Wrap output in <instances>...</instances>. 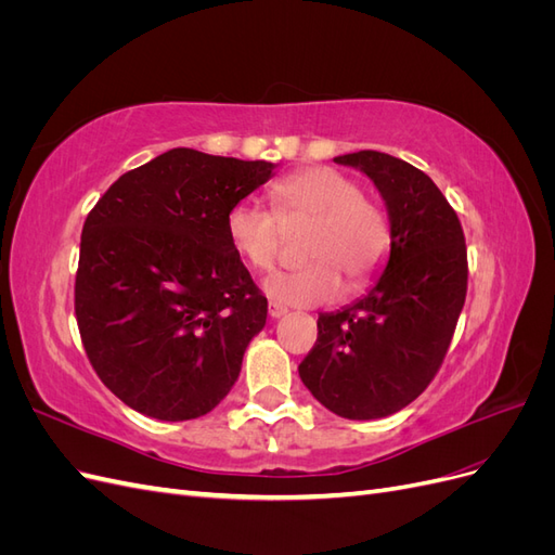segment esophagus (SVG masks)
I'll return each mask as SVG.
<instances>
[{"mask_svg":"<svg viewBox=\"0 0 555 555\" xmlns=\"http://www.w3.org/2000/svg\"><path fill=\"white\" fill-rule=\"evenodd\" d=\"M268 314H271V319H280V317L287 314V308L280 306V304H271V306H268Z\"/></svg>","mask_w":555,"mask_h":555,"instance_id":"34e87169","label":"esophagus"}]
</instances>
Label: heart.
Here are the masks:
<instances>
[{
  "label": "heart",
  "instance_id": "heart-1",
  "mask_svg": "<svg viewBox=\"0 0 555 555\" xmlns=\"http://www.w3.org/2000/svg\"><path fill=\"white\" fill-rule=\"evenodd\" d=\"M275 212L257 201H236L227 212L233 249L257 271L280 259L284 229L310 224L304 241L308 263L273 273L263 292L280 306H319L343 289H363L391 249L384 210L363 196L361 184L331 166H308L273 184Z\"/></svg>",
  "mask_w": 555,
  "mask_h": 555
}]
</instances>
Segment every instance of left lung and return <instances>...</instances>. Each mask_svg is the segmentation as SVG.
I'll return each mask as SVG.
<instances>
[{"label":"left lung","instance_id":"8db88e82","mask_svg":"<svg viewBox=\"0 0 555 555\" xmlns=\"http://www.w3.org/2000/svg\"><path fill=\"white\" fill-rule=\"evenodd\" d=\"M375 182L391 222V255L354 306L322 312L298 375L326 410L382 418L426 391L447 357L467 294L459 215L424 171L377 150L335 157Z\"/></svg>","mask_w":555,"mask_h":555}]
</instances>
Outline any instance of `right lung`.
I'll use <instances>...</instances> for the list:
<instances>
[{
    "instance_id": "add662e5",
    "label": "right lung",
    "mask_w": 555,
    "mask_h": 555,
    "mask_svg": "<svg viewBox=\"0 0 555 555\" xmlns=\"http://www.w3.org/2000/svg\"><path fill=\"white\" fill-rule=\"evenodd\" d=\"M273 169L173 147L117 178L90 210L76 322L94 373L131 410L188 422L238 379L268 300L229 241L227 212Z\"/></svg>"
}]
</instances>
